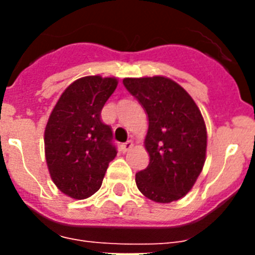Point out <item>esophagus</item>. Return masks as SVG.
Listing matches in <instances>:
<instances>
[{
    "label": "esophagus",
    "mask_w": 255,
    "mask_h": 255,
    "mask_svg": "<svg viewBox=\"0 0 255 255\" xmlns=\"http://www.w3.org/2000/svg\"><path fill=\"white\" fill-rule=\"evenodd\" d=\"M131 148H132V141L131 140H128V141H126V143L121 144V150H123L124 153L129 152V150L131 149Z\"/></svg>",
    "instance_id": "esophagus-1"
}]
</instances>
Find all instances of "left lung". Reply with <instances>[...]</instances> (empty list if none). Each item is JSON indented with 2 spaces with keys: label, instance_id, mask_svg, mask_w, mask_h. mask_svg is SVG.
I'll return each instance as SVG.
<instances>
[{
  "label": "left lung",
  "instance_id": "left-lung-1",
  "mask_svg": "<svg viewBox=\"0 0 255 255\" xmlns=\"http://www.w3.org/2000/svg\"><path fill=\"white\" fill-rule=\"evenodd\" d=\"M123 83L149 121L144 140L149 164L135 175L136 186L157 203L181 199L206 162L207 129L200 110L184 88L164 76L125 78Z\"/></svg>",
  "mask_w": 255,
  "mask_h": 255
}]
</instances>
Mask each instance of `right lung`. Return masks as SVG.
I'll list each match as a JSON object with an SVG mask.
<instances>
[{
	"mask_svg": "<svg viewBox=\"0 0 255 255\" xmlns=\"http://www.w3.org/2000/svg\"><path fill=\"white\" fill-rule=\"evenodd\" d=\"M117 87L116 78L84 76L69 85L49 115L44 153L49 175L67 197L85 199L101 188L116 157L112 130L101 111Z\"/></svg>",
	"mask_w": 255,
	"mask_h": 255,
	"instance_id": "obj_1",
	"label": "right lung"
}]
</instances>
